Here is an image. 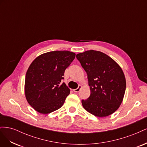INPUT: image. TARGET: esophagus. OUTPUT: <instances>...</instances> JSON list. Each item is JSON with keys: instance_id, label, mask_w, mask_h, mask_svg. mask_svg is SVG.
<instances>
[{"instance_id": "obj_1", "label": "esophagus", "mask_w": 147, "mask_h": 147, "mask_svg": "<svg viewBox=\"0 0 147 147\" xmlns=\"http://www.w3.org/2000/svg\"><path fill=\"white\" fill-rule=\"evenodd\" d=\"M82 88V86L81 85H79L78 87L77 88V89H75V90H73V91L75 92H78L80 91V90H81Z\"/></svg>"}]
</instances>
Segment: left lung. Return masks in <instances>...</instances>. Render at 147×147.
Instances as JSON below:
<instances>
[{
  "instance_id": "obj_1",
  "label": "left lung",
  "mask_w": 147,
  "mask_h": 147,
  "mask_svg": "<svg viewBox=\"0 0 147 147\" xmlns=\"http://www.w3.org/2000/svg\"><path fill=\"white\" fill-rule=\"evenodd\" d=\"M76 57L86 71L90 86V96L82 100L83 108L98 117L113 113L121 105L126 90V78L121 67L98 51H86Z\"/></svg>"
}]
</instances>
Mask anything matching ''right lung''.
Wrapping results in <instances>:
<instances>
[{"instance_id":"add662e5","label":"right lung","mask_w":147,"mask_h":147,"mask_svg":"<svg viewBox=\"0 0 147 147\" xmlns=\"http://www.w3.org/2000/svg\"><path fill=\"white\" fill-rule=\"evenodd\" d=\"M75 57V53L69 51H50L38 56L30 64L24 91L28 103L37 112L48 114L63 106L70 89L61 82Z\"/></svg>"}]
</instances>
